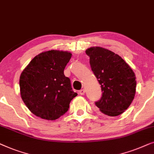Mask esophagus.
Here are the masks:
<instances>
[{
	"label": "esophagus",
	"mask_w": 154,
	"mask_h": 154,
	"mask_svg": "<svg viewBox=\"0 0 154 154\" xmlns=\"http://www.w3.org/2000/svg\"><path fill=\"white\" fill-rule=\"evenodd\" d=\"M78 94H79V95H82V96H83V95L85 94V90H84V89H81L80 91H79Z\"/></svg>",
	"instance_id": "obj_1"
}]
</instances>
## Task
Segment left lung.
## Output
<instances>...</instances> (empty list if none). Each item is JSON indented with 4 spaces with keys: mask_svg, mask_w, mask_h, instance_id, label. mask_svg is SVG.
<instances>
[{
    "mask_svg": "<svg viewBox=\"0 0 154 154\" xmlns=\"http://www.w3.org/2000/svg\"><path fill=\"white\" fill-rule=\"evenodd\" d=\"M86 54L90 57L91 68L102 90V97L95 105L105 115H120L135 97V73L121 56L107 49L91 47Z\"/></svg>",
    "mask_w": 154,
    "mask_h": 154,
    "instance_id": "left-lung-1",
    "label": "left lung"
}]
</instances>
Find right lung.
Returning <instances> with one entry per match:
<instances>
[{
  "label": "right lung",
  "mask_w": 154,
  "mask_h": 154,
  "mask_svg": "<svg viewBox=\"0 0 154 154\" xmlns=\"http://www.w3.org/2000/svg\"><path fill=\"white\" fill-rule=\"evenodd\" d=\"M72 54L51 50L37 55L21 72L19 79L23 103L35 115L47 120L57 119L68 112L77 96L64 69Z\"/></svg>",
  "instance_id": "add662e5"
}]
</instances>
